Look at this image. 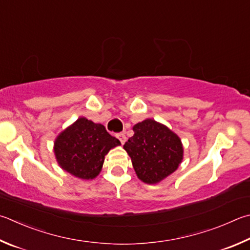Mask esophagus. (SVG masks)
Listing matches in <instances>:
<instances>
[{
  "instance_id": "esophagus-1",
  "label": "esophagus",
  "mask_w": 250,
  "mask_h": 250,
  "mask_svg": "<svg viewBox=\"0 0 250 250\" xmlns=\"http://www.w3.org/2000/svg\"><path fill=\"white\" fill-rule=\"evenodd\" d=\"M116 137L119 139V141L121 142V144H124L125 142V140H126V138H125V133H117L116 134Z\"/></svg>"
}]
</instances>
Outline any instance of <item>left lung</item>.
<instances>
[{
    "mask_svg": "<svg viewBox=\"0 0 250 250\" xmlns=\"http://www.w3.org/2000/svg\"><path fill=\"white\" fill-rule=\"evenodd\" d=\"M134 135L124 145L139 178L157 184L178 168L184 148L180 139L155 120L146 119L133 126Z\"/></svg>",
    "mask_w": 250,
    "mask_h": 250,
    "instance_id": "obj_1",
    "label": "left lung"
}]
</instances>
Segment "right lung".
<instances>
[{
	"mask_svg": "<svg viewBox=\"0 0 250 250\" xmlns=\"http://www.w3.org/2000/svg\"><path fill=\"white\" fill-rule=\"evenodd\" d=\"M103 125L80 118L54 142V154L63 169L81 179H93L102 170L105 155L120 145Z\"/></svg>",
	"mask_w": 250,
	"mask_h": 250,
	"instance_id": "add662e5",
	"label": "right lung"
}]
</instances>
